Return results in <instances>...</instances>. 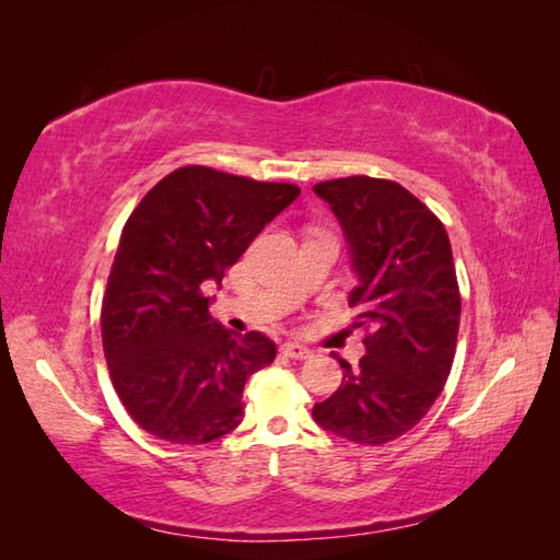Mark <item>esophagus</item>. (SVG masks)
Listing matches in <instances>:
<instances>
[{
	"mask_svg": "<svg viewBox=\"0 0 560 560\" xmlns=\"http://www.w3.org/2000/svg\"><path fill=\"white\" fill-rule=\"evenodd\" d=\"M281 351L287 353L289 359H295V361H305V359H311V355H313V351L303 347V343H299V341H287L281 347Z\"/></svg>",
	"mask_w": 560,
	"mask_h": 560,
	"instance_id": "1",
	"label": "esophagus"
}]
</instances>
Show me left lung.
Here are the masks:
<instances>
[{"mask_svg": "<svg viewBox=\"0 0 560 560\" xmlns=\"http://www.w3.org/2000/svg\"><path fill=\"white\" fill-rule=\"evenodd\" d=\"M349 245L355 283L349 305L365 355L341 361L339 389L313 407L325 431L383 445L419 423L443 392L459 331V287L445 225L409 189L353 175L313 187Z\"/></svg>", "mask_w": 560, "mask_h": 560, "instance_id": "obj_1", "label": "left lung"}]
</instances>
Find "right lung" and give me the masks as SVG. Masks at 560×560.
Returning a JSON list of instances; mask_svg holds the SVG:
<instances>
[{"label": "right lung", "instance_id": "obj_1", "mask_svg": "<svg viewBox=\"0 0 560 560\" xmlns=\"http://www.w3.org/2000/svg\"><path fill=\"white\" fill-rule=\"evenodd\" d=\"M299 195L295 185L185 165L127 219L103 295V353L147 433L201 445L243 421L247 377L273 361L277 343L217 323L207 289Z\"/></svg>", "mask_w": 560, "mask_h": 560}]
</instances>
